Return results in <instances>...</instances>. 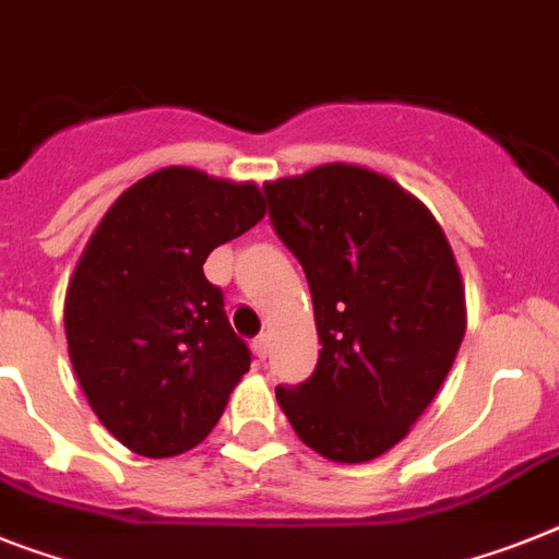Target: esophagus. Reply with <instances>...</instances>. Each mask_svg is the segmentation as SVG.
<instances>
[{"label": "esophagus", "instance_id": "obj_1", "mask_svg": "<svg viewBox=\"0 0 559 559\" xmlns=\"http://www.w3.org/2000/svg\"><path fill=\"white\" fill-rule=\"evenodd\" d=\"M252 349H255L258 358H266V352H270V335H258L255 341H252Z\"/></svg>", "mask_w": 559, "mask_h": 559}]
</instances>
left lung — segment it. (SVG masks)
I'll return each mask as SVG.
<instances>
[{
	"label": "left lung",
	"instance_id": "obj_1",
	"mask_svg": "<svg viewBox=\"0 0 559 559\" xmlns=\"http://www.w3.org/2000/svg\"><path fill=\"white\" fill-rule=\"evenodd\" d=\"M278 238L307 272L321 352L275 397L295 435L335 463L397 447L447 381L466 293L424 201L360 164H321L264 185Z\"/></svg>",
	"mask_w": 559,
	"mask_h": 559
}]
</instances>
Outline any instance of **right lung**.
Here are the masks:
<instances>
[{
  "mask_svg": "<svg viewBox=\"0 0 559 559\" xmlns=\"http://www.w3.org/2000/svg\"><path fill=\"white\" fill-rule=\"evenodd\" d=\"M264 213L252 181L162 167L93 229L64 295V335L91 409L130 452L195 449L250 372L204 261Z\"/></svg>",
  "mask_w": 559,
  "mask_h": 559,
  "instance_id": "1",
  "label": "right lung"
}]
</instances>
